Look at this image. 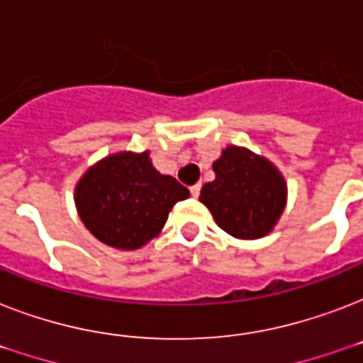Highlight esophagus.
<instances>
[{
  "label": "esophagus",
  "instance_id": "34e87169",
  "mask_svg": "<svg viewBox=\"0 0 363 363\" xmlns=\"http://www.w3.org/2000/svg\"><path fill=\"white\" fill-rule=\"evenodd\" d=\"M199 190H201V184H199V182L198 184H194V186H190V194H192L194 198H198Z\"/></svg>",
  "mask_w": 363,
  "mask_h": 363
}]
</instances>
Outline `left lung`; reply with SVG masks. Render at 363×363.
Masks as SVG:
<instances>
[{"mask_svg": "<svg viewBox=\"0 0 363 363\" xmlns=\"http://www.w3.org/2000/svg\"><path fill=\"white\" fill-rule=\"evenodd\" d=\"M215 181L201 188L199 201L215 222L238 239L267 235L286 205V182L269 160L242 147H226L213 164Z\"/></svg>", "mask_w": 363, "mask_h": 363, "instance_id": "1", "label": "left lung"}]
</instances>
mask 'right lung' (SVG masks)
<instances>
[{"instance_id": "1", "label": "right lung", "mask_w": 363, "mask_h": 363, "mask_svg": "<svg viewBox=\"0 0 363 363\" xmlns=\"http://www.w3.org/2000/svg\"><path fill=\"white\" fill-rule=\"evenodd\" d=\"M186 186L156 171L148 150L111 154L82 175L75 188L81 220L94 238L122 250H135L162 232Z\"/></svg>"}]
</instances>
